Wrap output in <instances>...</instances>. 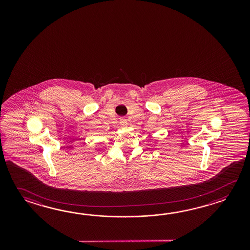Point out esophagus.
<instances>
[{
  "label": "esophagus",
  "instance_id": "obj_1",
  "mask_svg": "<svg viewBox=\"0 0 250 250\" xmlns=\"http://www.w3.org/2000/svg\"><path fill=\"white\" fill-rule=\"evenodd\" d=\"M120 125H121V127H127V120H126V119H124V118H122V119H121V121H120Z\"/></svg>",
  "mask_w": 250,
  "mask_h": 250
}]
</instances>
